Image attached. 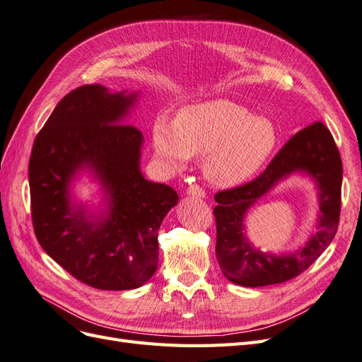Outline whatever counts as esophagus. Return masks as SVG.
<instances>
[{
	"label": "esophagus",
	"instance_id": "1",
	"mask_svg": "<svg viewBox=\"0 0 362 362\" xmlns=\"http://www.w3.org/2000/svg\"><path fill=\"white\" fill-rule=\"evenodd\" d=\"M187 194L192 196V198H205V196H206L205 190L201 187V185H198V184L190 185V187L187 189Z\"/></svg>",
	"mask_w": 362,
	"mask_h": 362
}]
</instances>
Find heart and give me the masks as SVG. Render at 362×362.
<instances>
[{"mask_svg": "<svg viewBox=\"0 0 362 362\" xmlns=\"http://www.w3.org/2000/svg\"><path fill=\"white\" fill-rule=\"evenodd\" d=\"M276 128L266 117H252L246 107L214 100L182 108L177 120L158 116L152 128L157 157L184 166L190 157L206 158L211 182L234 187L250 180L276 146Z\"/></svg>", "mask_w": 362, "mask_h": 362, "instance_id": "heart-1", "label": "heart"}]
</instances>
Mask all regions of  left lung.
Segmentation results:
<instances>
[{"label": "left lung", "mask_w": 362, "mask_h": 362, "mask_svg": "<svg viewBox=\"0 0 362 362\" xmlns=\"http://www.w3.org/2000/svg\"><path fill=\"white\" fill-rule=\"evenodd\" d=\"M293 171H306L320 184V231L302 250L290 256H270L252 248L243 234V218L248 208L278 180ZM343 164L331 131L322 122L296 133L269 163L259 177L238 187L214 194L216 257L223 275L243 287L281 284L300 275L329 246L341 210Z\"/></svg>", "instance_id": "obj_1"}]
</instances>
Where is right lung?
Masks as SVG:
<instances>
[{
  "instance_id": "1",
  "label": "right lung",
  "mask_w": 362,
  "mask_h": 362,
  "mask_svg": "<svg viewBox=\"0 0 362 362\" xmlns=\"http://www.w3.org/2000/svg\"><path fill=\"white\" fill-rule=\"evenodd\" d=\"M134 100L101 84L81 86L54 108L31 149L37 242L75 279L98 290H133L151 279L158 264V228L178 202L169 185L141 177L140 131L117 124ZM84 165L111 196V213L95 224L69 201V182Z\"/></svg>"
}]
</instances>
